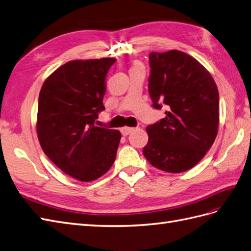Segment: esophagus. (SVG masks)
I'll return each mask as SVG.
<instances>
[{
	"label": "esophagus",
	"instance_id": "esophagus-1",
	"mask_svg": "<svg viewBox=\"0 0 251 251\" xmlns=\"http://www.w3.org/2000/svg\"><path fill=\"white\" fill-rule=\"evenodd\" d=\"M133 130H134V128H132V127L121 128V132H122V134H123V136H128V134L131 133Z\"/></svg>",
	"mask_w": 251,
	"mask_h": 251
}]
</instances>
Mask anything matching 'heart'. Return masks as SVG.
<instances>
[{
  "mask_svg": "<svg viewBox=\"0 0 251 251\" xmlns=\"http://www.w3.org/2000/svg\"><path fill=\"white\" fill-rule=\"evenodd\" d=\"M137 66H139V64H136V66H134V67H137Z\"/></svg>",
  "mask_w": 251,
  "mask_h": 251,
  "instance_id": "1",
  "label": "heart"
}]
</instances>
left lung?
<instances>
[{
	"instance_id": "obj_1",
	"label": "left lung",
	"mask_w": 251,
	"mask_h": 251,
	"mask_svg": "<svg viewBox=\"0 0 251 251\" xmlns=\"http://www.w3.org/2000/svg\"><path fill=\"white\" fill-rule=\"evenodd\" d=\"M152 107L165 105V118L146 127L143 155L152 166L181 173L195 166L214 143L220 96L213 77L192 56L177 50L150 54Z\"/></svg>"
}]
</instances>
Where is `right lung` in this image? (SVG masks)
I'll return each instance as SVG.
<instances>
[{"instance_id":"obj_1","label":"right lung","mask_w":251,"mask_h":251,"mask_svg":"<svg viewBox=\"0 0 251 251\" xmlns=\"http://www.w3.org/2000/svg\"><path fill=\"white\" fill-rule=\"evenodd\" d=\"M114 62V58L69 61L40 90L37 134L42 151L63 173L82 182L106 174L117 156L121 132L95 124L105 110V79Z\"/></svg>"}]
</instances>
